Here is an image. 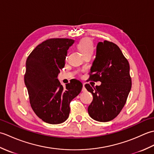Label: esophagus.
I'll use <instances>...</instances> for the list:
<instances>
[{
    "label": "esophagus",
    "instance_id": "esophagus-1",
    "mask_svg": "<svg viewBox=\"0 0 154 154\" xmlns=\"http://www.w3.org/2000/svg\"><path fill=\"white\" fill-rule=\"evenodd\" d=\"M86 91V89H85V84L83 85V89H82V91H83V92H85V91Z\"/></svg>",
    "mask_w": 154,
    "mask_h": 154
}]
</instances>
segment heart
Here are the masks:
<instances>
[{
	"instance_id": "heart-1",
	"label": "heart",
	"mask_w": 154,
	"mask_h": 154,
	"mask_svg": "<svg viewBox=\"0 0 154 154\" xmlns=\"http://www.w3.org/2000/svg\"><path fill=\"white\" fill-rule=\"evenodd\" d=\"M77 48L81 52V54H83V55L87 54H92L94 50L92 41L89 38L82 39L78 43Z\"/></svg>"
}]
</instances>
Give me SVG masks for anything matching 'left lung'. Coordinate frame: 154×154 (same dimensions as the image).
Returning a JSON list of instances; mask_svg holds the SVG:
<instances>
[{
	"label": "left lung",
	"instance_id": "8db88e82",
	"mask_svg": "<svg viewBox=\"0 0 154 154\" xmlns=\"http://www.w3.org/2000/svg\"><path fill=\"white\" fill-rule=\"evenodd\" d=\"M96 50L90 79L99 81L101 85L95 88L85 85L93 97L88 112L94 120L109 122L120 113L131 89L130 65L120 49L112 42H99Z\"/></svg>",
	"mask_w": 154,
	"mask_h": 154
}]
</instances>
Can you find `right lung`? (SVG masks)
<instances>
[{
  "label": "right lung",
  "instance_id": "1",
  "mask_svg": "<svg viewBox=\"0 0 154 154\" xmlns=\"http://www.w3.org/2000/svg\"><path fill=\"white\" fill-rule=\"evenodd\" d=\"M74 42L68 38L50 39L37 45L26 62L24 83L31 106L48 124H61L68 119L70 102L82 89L79 80H71L64 88L57 79Z\"/></svg>",
  "mask_w": 154,
  "mask_h": 154
}]
</instances>
